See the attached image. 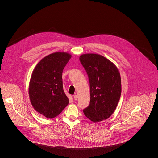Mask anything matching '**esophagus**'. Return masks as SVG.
<instances>
[{
    "mask_svg": "<svg viewBox=\"0 0 158 158\" xmlns=\"http://www.w3.org/2000/svg\"><path fill=\"white\" fill-rule=\"evenodd\" d=\"M73 98H74L75 100H77V98H78V95H76V94L73 95Z\"/></svg>",
    "mask_w": 158,
    "mask_h": 158,
    "instance_id": "1",
    "label": "esophagus"
}]
</instances>
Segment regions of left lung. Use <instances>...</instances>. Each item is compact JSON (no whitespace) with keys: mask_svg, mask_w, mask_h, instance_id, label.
Wrapping results in <instances>:
<instances>
[{"mask_svg":"<svg viewBox=\"0 0 158 158\" xmlns=\"http://www.w3.org/2000/svg\"><path fill=\"white\" fill-rule=\"evenodd\" d=\"M80 61L90 85V103L83 110L84 114L94 122L106 120L115 110L121 95L119 71L111 61L98 54H83Z\"/></svg>","mask_w":158,"mask_h":158,"instance_id":"8db88e82","label":"left lung"}]
</instances>
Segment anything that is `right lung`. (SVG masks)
Listing matches in <instances>:
<instances>
[{"mask_svg":"<svg viewBox=\"0 0 158 158\" xmlns=\"http://www.w3.org/2000/svg\"><path fill=\"white\" fill-rule=\"evenodd\" d=\"M70 54L55 52L43 58L33 71L29 97L34 109L48 118L56 117L69 103L63 86L62 73Z\"/></svg>","mask_w":158,"mask_h":158,"instance_id":"add662e5","label":"right lung"}]
</instances>
